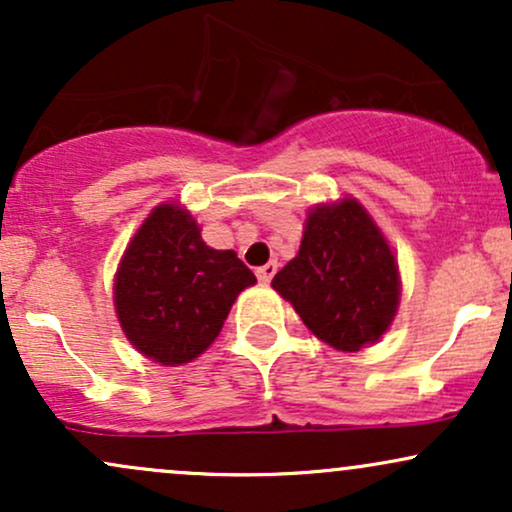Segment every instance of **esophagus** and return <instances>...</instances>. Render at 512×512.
Returning a JSON list of instances; mask_svg holds the SVG:
<instances>
[{
    "mask_svg": "<svg viewBox=\"0 0 512 512\" xmlns=\"http://www.w3.org/2000/svg\"><path fill=\"white\" fill-rule=\"evenodd\" d=\"M276 269H279V264L276 262H267L262 264V267H257V279H260V284H269L272 281V276L276 274Z\"/></svg>",
    "mask_w": 512,
    "mask_h": 512,
    "instance_id": "1",
    "label": "esophagus"
}]
</instances>
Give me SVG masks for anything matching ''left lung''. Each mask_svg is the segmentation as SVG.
Here are the masks:
<instances>
[{
	"label": "left lung",
	"instance_id": "1",
	"mask_svg": "<svg viewBox=\"0 0 512 512\" xmlns=\"http://www.w3.org/2000/svg\"><path fill=\"white\" fill-rule=\"evenodd\" d=\"M272 286L315 337L342 351L378 342L399 303L395 255L354 199L310 211L301 250Z\"/></svg>",
	"mask_w": 512,
	"mask_h": 512
}]
</instances>
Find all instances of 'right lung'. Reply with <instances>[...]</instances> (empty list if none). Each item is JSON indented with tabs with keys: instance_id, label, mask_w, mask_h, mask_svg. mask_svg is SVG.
<instances>
[{
	"instance_id": "right-lung-1",
	"label": "right lung",
	"mask_w": 512,
	"mask_h": 512,
	"mask_svg": "<svg viewBox=\"0 0 512 512\" xmlns=\"http://www.w3.org/2000/svg\"><path fill=\"white\" fill-rule=\"evenodd\" d=\"M255 281L236 252L204 243L185 209L161 204L122 257L115 310L137 351L180 366L209 349L238 293Z\"/></svg>"
}]
</instances>
